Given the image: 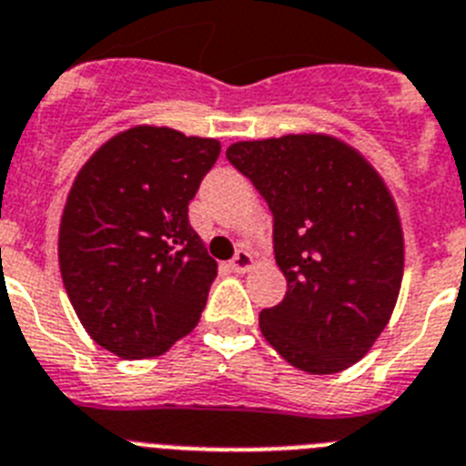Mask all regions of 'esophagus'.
<instances>
[{
    "label": "esophagus",
    "mask_w": 466,
    "mask_h": 466,
    "mask_svg": "<svg viewBox=\"0 0 466 466\" xmlns=\"http://www.w3.org/2000/svg\"><path fill=\"white\" fill-rule=\"evenodd\" d=\"M253 265H256V260H253V256L248 251H237V256L232 258V263H229V268L234 269V272H248V269H253Z\"/></svg>",
    "instance_id": "1"
}]
</instances>
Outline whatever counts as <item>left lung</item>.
Returning <instances> with one entry per match:
<instances>
[{"label": "left lung", "mask_w": 466, "mask_h": 466, "mask_svg": "<svg viewBox=\"0 0 466 466\" xmlns=\"http://www.w3.org/2000/svg\"><path fill=\"white\" fill-rule=\"evenodd\" d=\"M227 158L268 201L287 277V296L260 312V331L303 372H343L386 329L400 291L405 244L389 187L329 135L237 142Z\"/></svg>", "instance_id": "1"}]
</instances>
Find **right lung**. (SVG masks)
<instances>
[{
    "label": "right lung",
    "instance_id": "obj_1",
    "mask_svg": "<svg viewBox=\"0 0 466 466\" xmlns=\"http://www.w3.org/2000/svg\"><path fill=\"white\" fill-rule=\"evenodd\" d=\"M218 156V139L137 125L80 167L58 265L82 327L113 355H163L201 319L218 263L191 229L189 201Z\"/></svg>",
    "mask_w": 466,
    "mask_h": 466
}]
</instances>
